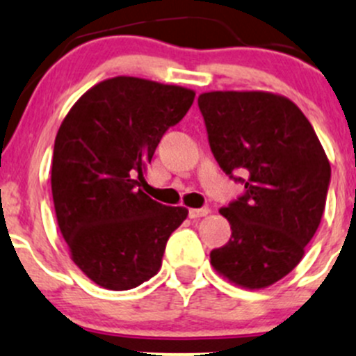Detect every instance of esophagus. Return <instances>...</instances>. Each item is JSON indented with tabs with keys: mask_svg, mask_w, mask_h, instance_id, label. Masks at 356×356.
I'll use <instances>...</instances> for the list:
<instances>
[{
	"mask_svg": "<svg viewBox=\"0 0 356 356\" xmlns=\"http://www.w3.org/2000/svg\"><path fill=\"white\" fill-rule=\"evenodd\" d=\"M210 213V208H191L189 210V217L191 218H201V217H207V215Z\"/></svg>",
	"mask_w": 356,
	"mask_h": 356,
	"instance_id": "34e87169",
	"label": "esophagus"
}]
</instances>
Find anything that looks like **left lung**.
Listing matches in <instances>:
<instances>
[{
  "label": "left lung",
  "mask_w": 356,
  "mask_h": 356,
  "mask_svg": "<svg viewBox=\"0 0 356 356\" xmlns=\"http://www.w3.org/2000/svg\"><path fill=\"white\" fill-rule=\"evenodd\" d=\"M222 170L246 172V193L220 215L232 229L210 253L215 270L245 289L275 284L301 261L321 225L331 163L289 98L268 91H210L198 98Z\"/></svg>",
  "instance_id": "obj_1"
}]
</instances>
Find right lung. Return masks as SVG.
I'll use <instances>...</instances> for the list:
<instances>
[{"mask_svg": "<svg viewBox=\"0 0 356 356\" xmlns=\"http://www.w3.org/2000/svg\"><path fill=\"white\" fill-rule=\"evenodd\" d=\"M196 92L148 79H106L63 118L55 139L51 193L74 264L95 284L132 289L160 270L188 208L139 189L161 136L182 120Z\"/></svg>", "mask_w": 356, "mask_h": 356, "instance_id": "add662e5", "label": "right lung"}]
</instances>
